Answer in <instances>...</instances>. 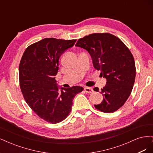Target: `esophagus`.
Returning <instances> with one entry per match:
<instances>
[{
  "label": "esophagus",
  "instance_id": "1",
  "mask_svg": "<svg viewBox=\"0 0 153 153\" xmlns=\"http://www.w3.org/2000/svg\"><path fill=\"white\" fill-rule=\"evenodd\" d=\"M84 91L87 92V93H91V92H93V89L89 87H85L84 88Z\"/></svg>",
  "mask_w": 153,
  "mask_h": 153
}]
</instances>
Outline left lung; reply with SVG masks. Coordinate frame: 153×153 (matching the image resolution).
I'll return each instance as SVG.
<instances>
[{"mask_svg": "<svg viewBox=\"0 0 153 153\" xmlns=\"http://www.w3.org/2000/svg\"><path fill=\"white\" fill-rule=\"evenodd\" d=\"M75 46L89 53L94 68L106 79L101 89L103 100L94 105L95 108L105 113L117 111L129 98L135 83L136 68L132 53L121 39L109 33L85 36ZM94 91L98 92V87Z\"/></svg>", "mask_w": 153, "mask_h": 153, "instance_id": "8db88e82", "label": "left lung"}]
</instances>
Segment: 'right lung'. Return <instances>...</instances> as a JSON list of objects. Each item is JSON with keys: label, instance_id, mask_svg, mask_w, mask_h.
Wrapping results in <instances>:
<instances>
[{"label": "right lung", "instance_id": "1", "mask_svg": "<svg viewBox=\"0 0 153 153\" xmlns=\"http://www.w3.org/2000/svg\"><path fill=\"white\" fill-rule=\"evenodd\" d=\"M76 39L45 38L27 47L19 66L20 86L30 108L48 123L55 124L65 119L71 110L73 100L84 90L80 86L59 87L55 76L59 60Z\"/></svg>", "mask_w": 153, "mask_h": 153}]
</instances>
